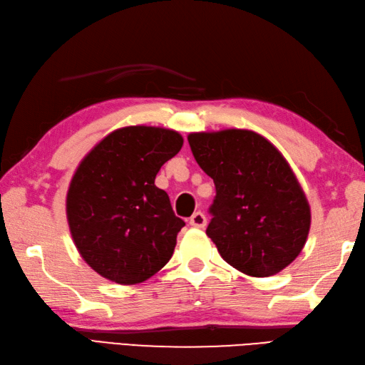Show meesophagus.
<instances>
[{
    "instance_id": "1",
    "label": "esophagus",
    "mask_w": 365,
    "mask_h": 365,
    "mask_svg": "<svg viewBox=\"0 0 365 365\" xmlns=\"http://www.w3.org/2000/svg\"><path fill=\"white\" fill-rule=\"evenodd\" d=\"M189 224L192 225V227H195V228H205V225H206V215L203 214V212H195L190 217V220H189Z\"/></svg>"
}]
</instances>
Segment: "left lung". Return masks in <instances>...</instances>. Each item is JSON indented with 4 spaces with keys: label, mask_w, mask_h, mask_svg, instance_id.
<instances>
[{
    "label": "left lung",
    "mask_w": 365,
    "mask_h": 365,
    "mask_svg": "<svg viewBox=\"0 0 365 365\" xmlns=\"http://www.w3.org/2000/svg\"><path fill=\"white\" fill-rule=\"evenodd\" d=\"M187 140L215 185L206 235L220 257L252 277L285 269L307 241L312 215L284 155L245 129L193 132Z\"/></svg>",
    "instance_id": "left-lung-1"
}]
</instances>
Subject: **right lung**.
<instances>
[{"mask_svg":"<svg viewBox=\"0 0 365 365\" xmlns=\"http://www.w3.org/2000/svg\"><path fill=\"white\" fill-rule=\"evenodd\" d=\"M182 143L176 130L129 125L108 133L80 162L66 214L78 254L99 276L140 284L172 258L185 224L154 180Z\"/></svg>","mask_w":365,"mask_h":365,"instance_id":"1","label":"right lung"}]
</instances>
